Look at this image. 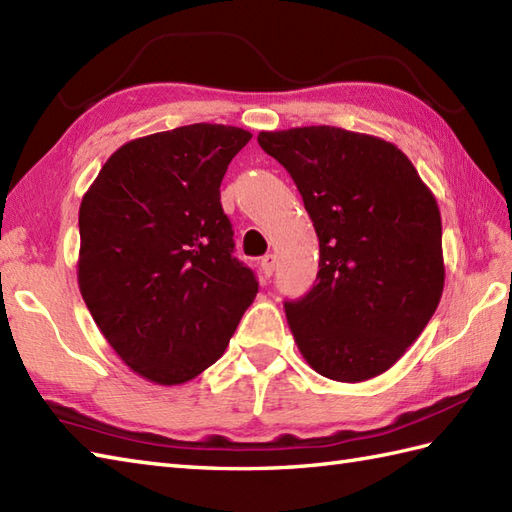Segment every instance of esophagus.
<instances>
[{"label": "esophagus", "mask_w": 512, "mask_h": 512, "mask_svg": "<svg viewBox=\"0 0 512 512\" xmlns=\"http://www.w3.org/2000/svg\"><path fill=\"white\" fill-rule=\"evenodd\" d=\"M275 266H277V257L275 255H264L262 257V270H264L266 277H270V275L275 273Z\"/></svg>", "instance_id": "obj_1"}]
</instances>
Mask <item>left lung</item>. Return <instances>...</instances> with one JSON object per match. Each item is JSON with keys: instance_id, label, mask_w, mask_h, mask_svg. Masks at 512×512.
Returning a JSON list of instances; mask_svg holds the SVG:
<instances>
[{"instance_id": "left-lung-1", "label": "left lung", "mask_w": 512, "mask_h": 512, "mask_svg": "<svg viewBox=\"0 0 512 512\" xmlns=\"http://www.w3.org/2000/svg\"><path fill=\"white\" fill-rule=\"evenodd\" d=\"M257 140L288 169L319 237L317 284L284 303L301 356L339 383L387 372L442 297L436 195L383 138L312 125Z\"/></svg>"}]
</instances>
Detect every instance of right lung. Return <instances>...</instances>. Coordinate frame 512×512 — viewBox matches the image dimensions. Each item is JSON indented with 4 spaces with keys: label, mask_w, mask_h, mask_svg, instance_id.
I'll return each mask as SVG.
<instances>
[{
    "label": "right lung",
    "mask_w": 512,
    "mask_h": 512,
    "mask_svg": "<svg viewBox=\"0 0 512 512\" xmlns=\"http://www.w3.org/2000/svg\"><path fill=\"white\" fill-rule=\"evenodd\" d=\"M253 134L195 123L129 140L85 191L81 297L134 374L182 385L226 350L257 295L222 211L228 162Z\"/></svg>",
    "instance_id": "add662e5"
}]
</instances>
